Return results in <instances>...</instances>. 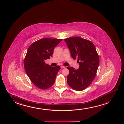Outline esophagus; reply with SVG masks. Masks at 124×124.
<instances>
[{
  "label": "esophagus",
  "mask_w": 124,
  "mask_h": 124,
  "mask_svg": "<svg viewBox=\"0 0 124 124\" xmlns=\"http://www.w3.org/2000/svg\"><path fill=\"white\" fill-rule=\"evenodd\" d=\"M61 68H65V67L64 66H61Z\"/></svg>",
  "instance_id": "obj_1"
}]
</instances>
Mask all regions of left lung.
Returning a JSON list of instances; mask_svg holds the SVG:
<instances>
[{
	"instance_id": "8db88e82",
	"label": "left lung",
	"mask_w": 124,
	"mask_h": 124,
	"mask_svg": "<svg viewBox=\"0 0 124 124\" xmlns=\"http://www.w3.org/2000/svg\"><path fill=\"white\" fill-rule=\"evenodd\" d=\"M72 57L77 59L79 68L76 70L67 67L69 74L67 77L68 85L76 91L87 88L96 75L100 59L93 44L89 40L77 37L64 39Z\"/></svg>"
}]
</instances>
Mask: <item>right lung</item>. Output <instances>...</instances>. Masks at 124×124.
Wrapping results in <instances>:
<instances>
[{
	"label": "right lung",
	"mask_w": 124,
	"mask_h": 124,
	"mask_svg": "<svg viewBox=\"0 0 124 124\" xmlns=\"http://www.w3.org/2000/svg\"><path fill=\"white\" fill-rule=\"evenodd\" d=\"M62 40L42 39L34 42L28 47L24 58V70L33 84L40 89H47L55 83L60 67L51 66L46 64L45 60L52 56L54 47Z\"/></svg>",
	"instance_id": "obj_1"
}]
</instances>
